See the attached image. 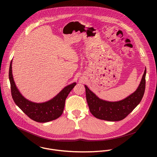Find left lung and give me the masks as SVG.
Returning <instances> with one entry per match:
<instances>
[{"label":"left lung","mask_w":157,"mask_h":157,"mask_svg":"<svg viewBox=\"0 0 157 157\" xmlns=\"http://www.w3.org/2000/svg\"><path fill=\"white\" fill-rule=\"evenodd\" d=\"M145 70L137 90L125 99L109 102L99 99L85 85L87 102L91 113L96 118L107 121H119L125 118L140 102L145 89Z\"/></svg>","instance_id":"obj_1"}]
</instances>
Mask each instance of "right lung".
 Instances as JSON below:
<instances>
[{
    "instance_id": "obj_1",
    "label": "right lung",
    "mask_w": 157,
    "mask_h": 157,
    "mask_svg": "<svg viewBox=\"0 0 157 157\" xmlns=\"http://www.w3.org/2000/svg\"><path fill=\"white\" fill-rule=\"evenodd\" d=\"M12 63L9 68L11 94L16 105L31 119L38 122H47L55 120L63 114L65 101L76 83L66 86L52 99L43 103H35L25 99L19 92L13 81Z\"/></svg>"
}]
</instances>
